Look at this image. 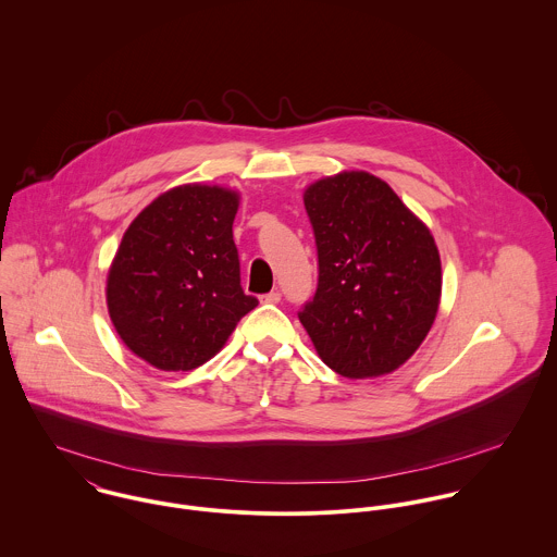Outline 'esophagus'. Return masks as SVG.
Listing matches in <instances>:
<instances>
[{
    "instance_id": "esophagus-1",
    "label": "esophagus",
    "mask_w": 557,
    "mask_h": 557,
    "mask_svg": "<svg viewBox=\"0 0 557 557\" xmlns=\"http://www.w3.org/2000/svg\"><path fill=\"white\" fill-rule=\"evenodd\" d=\"M259 302H261V305H278V302H281V292L274 289V292H270V294H263V296L259 298Z\"/></svg>"
}]
</instances>
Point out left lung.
<instances>
[{
  "label": "left lung",
  "mask_w": 557,
  "mask_h": 557,
  "mask_svg": "<svg viewBox=\"0 0 557 557\" xmlns=\"http://www.w3.org/2000/svg\"><path fill=\"white\" fill-rule=\"evenodd\" d=\"M318 244L313 302L298 313L319 358L338 375L397 371L429 334L442 261L429 227L367 171H341L305 190Z\"/></svg>",
  "instance_id": "1"
}]
</instances>
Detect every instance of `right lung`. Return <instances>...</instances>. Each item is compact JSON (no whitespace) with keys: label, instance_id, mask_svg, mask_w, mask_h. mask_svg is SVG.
<instances>
[{"label":"right lung","instance_id":"right-lung-1","mask_svg":"<svg viewBox=\"0 0 557 557\" xmlns=\"http://www.w3.org/2000/svg\"><path fill=\"white\" fill-rule=\"evenodd\" d=\"M239 193L182 184L131 223L107 276V309L124 345L160 371L214 358L257 307L239 285Z\"/></svg>","mask_w":557,"mask_h":557}]
</instances>
